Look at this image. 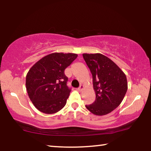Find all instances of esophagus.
<instances>
[{
	"mask_svg": "<svg viewBox=\"0 0 151 151\" xmlns=\"http://www.w3.org/2000/svg\"><path fill=\"white\" fill-rule=\"evenodd\" d=\"M83 88H84V86L82 85V84H81V85H80V86H79V88H78V90H79V91H82V89H83Z\"/></svg>",
	"mask_w": 151,
	"mask_h": 151,
	"instance_id": "esophagus-1",
	"label": "esophagus"
}]
</instances>
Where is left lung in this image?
Listing matches in <instances>:
<instances>
[{"label":"left lung","instance_id":"obj_1","mask_svg":"<svg viewBox=\"0 0 151 151\" xmlns=\"http://www.w3.org/2000/svg\"><path fill=\"white\" fill-rule=\"evenodd\" d=\"M84 60L93 76L96 100L86 105L93 114L104 115L116 109L128 89L127 76L120 68L101 53H83Z\"/></svg>","mask_w":151,"mask_h":151}]
</instances>
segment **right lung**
Wrapping results in <instances>:
<instances>
[{"label":"right lung","mask_w":151,"mask_h":151,"mask_svg":"<svg viewBox=\"0 0 151 151\" xmlns=\"http://www.w3.org/2000/svg\"><path fill=\"white\" fill-rule=\"evenodd\" d=\"M78 57L76 53H53L31 67L26 76V88L35 107L53 114L65 106L71 89L68 87L66 68Z\"/></svg>","instance_id":"add662e5"}]
</instances>
